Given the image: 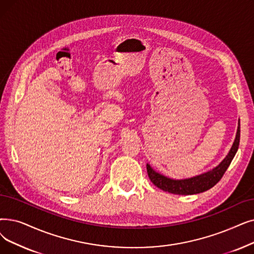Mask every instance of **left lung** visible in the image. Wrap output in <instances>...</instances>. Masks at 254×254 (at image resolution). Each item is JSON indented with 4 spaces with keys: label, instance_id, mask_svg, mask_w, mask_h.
<instances>
[{
    "label": "left lung",
    "instance_id": "left-lung-1",
    "mask_svg": "<svg viewBox=\"0 0 254 254\" xmlns=\"http://www.w3.org/2000/svg\"><path fill=\"white\" fill-rule=\"evenodd\" d=\"M239 144H240V124L238 127L235 142L233 146H231L226 158L213 170L198 176H195V178H192V179L176 181V180L168 179L166 176H164L152 170L151 167L147 164L146 168H147L148 178L151 181V183L154 186H157L158 188H160L165 192L172 193V194L192 195V194H198V193L207 191L208 189L213 188V187L222 179V176L227 170L231 161H233L234 157L236 156L237 150L239 148Z\"/></svg>",
    "mask_w": 254,
    "mask_h": 254
}]
</instances>
